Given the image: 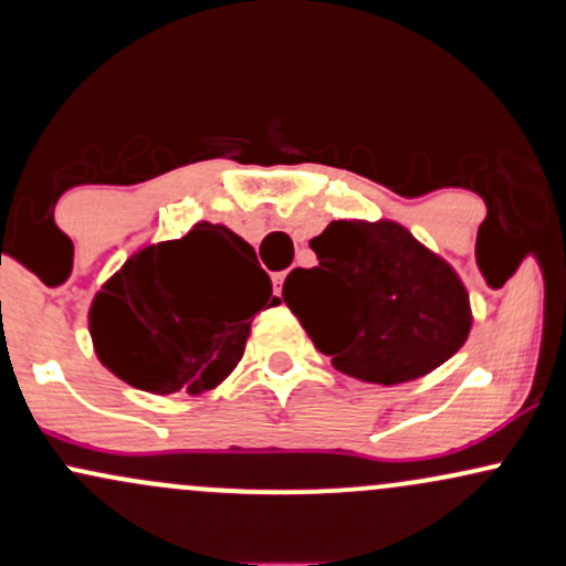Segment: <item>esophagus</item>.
<instances>
[{"mask_svg":"<svg viewBox=\"0 0 566 566\" xmlns=\"http://www.w3.org/2000/svg\"><path fill=\"white\" fill-rule=\"evenodd\" d=\"M271 279H274V292L276 295H282V284L284 279H287V271H276V274H271Z\"/></svg>","mask_w":566,"mask_h":566,"instance_id":"34e87169","label":"esophagus"}]
</instances>
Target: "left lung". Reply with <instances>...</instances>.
Segmentation results:
<instances>
[{"mask_svg":"<svg viewBox=\"0 0 566 566\" xmlns=\"http://www.w3.org/2000/svg\"><path fill=\"white\" fill-rule=\"evenodd\" d=\"M314 269H295L282 297L340 373L380 386L444 365L471 333L460 276L394 220H333L311 239Z\"/></svg>","mask_w":566,"mask_h":566,"instance_id":"8db88e82","label":"left lung"}]
</instances>
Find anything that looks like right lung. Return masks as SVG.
<instances>
[{
  "mask_svg": "<svg viewBox=\"0 0 566 566\" xmlns=\"http://www.w3.org/2000/svg\"><path fill=\"white\" fill-rule=\"evenodd\" d=\"M269 303L276 297L255 250L226 226L199 223L127 258L95 295L90 335L97 359L129 386L197 396L229 378Z\"/></svg>",
  "mask_w": 566,
  "mask_h": 566,
  "instance_id": "right-lung-1",
  "label": "right lung"
}]
</instances>
